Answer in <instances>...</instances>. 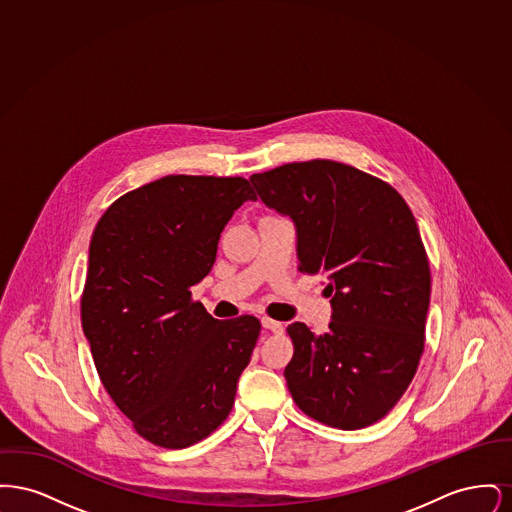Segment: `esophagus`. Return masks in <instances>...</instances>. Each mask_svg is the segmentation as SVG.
Segmentation results:
<instances>
[{
	"instance_id": "1",
	"label": "esophagus",
	"mask_w": 512,
	"mask_h": 512,
	"mask_svg": "<svg viewBox=\"0 0 512 512\" xmlns=\"http://www.w3.org/2000/svg\"><path fill=\"white\" fill-rule=\"evenodd\" d=\"M261 324H263V328H267V330H270L272 334H282V332H284V324H282V322H278V320L263 317L261 318Z\"/></svg>"
}]
</instances>
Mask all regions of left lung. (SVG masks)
I'll use <instances>...</instances> for the list:
<instances>
[{
  "instance_id": "left-lung-1",
  "label": "left lung",
  "mask_w": 512,
  "mask_h": 512,
  "mask_svg": "<svg viewBox=\"0 0 512 512\" xmlns=\"http://www.w3.org/2000/svg\"><path fill=\"white\" fill-rule=\"evenodd\" d=\"M249 180L267 207L292 219L299 270L328 276V332L288 326L293 401L341 430L378 422L409 388L424 351L430 265L409 205L380 178L328 159Z\"/></svg>"
}]
</instances>
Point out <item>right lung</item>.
<instances>
[{"label":"right lung","mask_w":512,"mask_h":512,"mask_svg":"<svg viewBox=\"0 0 512 512\" xmlns=\"http://www.w3.org/2000/svg\"><path fill=\"white\" fill-rule=\"evenodd\" d=\"M255 199L240 176L171 174L119 197L94 230L82 330L103 388L159 447L194 445L234 407L261 322L217 320L190 288L215 265L228 220Z\"/></svg>","instance_id":"obj_1"}]
</instances>
